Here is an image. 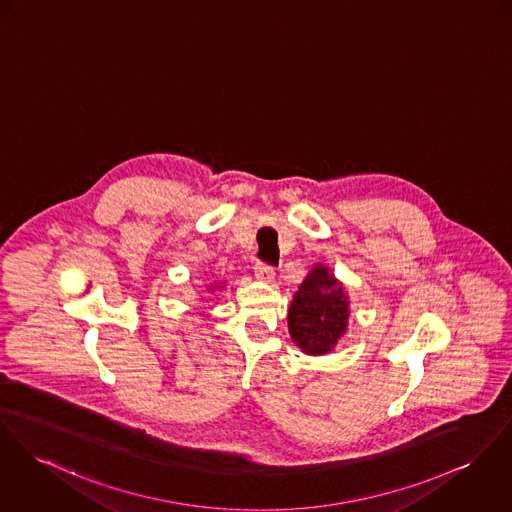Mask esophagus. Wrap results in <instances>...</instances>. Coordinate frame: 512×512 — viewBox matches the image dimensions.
I'll list each match as a JSON object with an SVG mask.
<instances>
[{"label": "esophagus", "instance_id": "esophagus-1", "mask_svg": "<svg viewBox=\"0 0 512 512\" xmlns=\"http://www.w3.org/2000/svg\"><path fill=\"white\" fill-rule=\"evenodd\" d=\"M255 276L261 280V282H275V271L269 267V265H263V263H257L255 265Z\"/></svg>", "mask_w": 512, "mask_h": 512}]
</instances>
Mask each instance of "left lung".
Masks as SVG:
<instances>
[{
    "label": "left lung",
    "mask_w": 512,
    "mask_h": 512,
    "mask_svg": "<svg viewBox=\"0 0 512 512\" xmlns=\"http://www.w3.org/2000/svg\"><path fill=\"white\" fill-rule=\"evenodd\" d=\"M349 315L343 282L327 265L315 263L290 302L288 333L302 353L323 356L347 333Z\"/></svg>",
    "instance_id": "1"
}]
</instances>
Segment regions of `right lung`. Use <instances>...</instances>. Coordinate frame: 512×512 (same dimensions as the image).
I'll list each match as a JSON object with an SVG mask.
<instances>
[{
    "instance_id": "obj_1",
    "label": "right lung",
    "mask_w": 512,
    "mask_h": 512,
    "mask_svg": "<svg viewBox=\"0 0 512 512\" xmlns=\"http://www.w3.org/2000/svg\"><path fill=\"white\" fill-rule=\"evenodd\" d=\"M224 286H226V280H222V282H214V284H210V286H208V292H198V294H200V298H198V300H202V302H204V300H206V298H208V296H212V292H216V290H222V288H224Z\"/></svg>"
}]
</instances>
